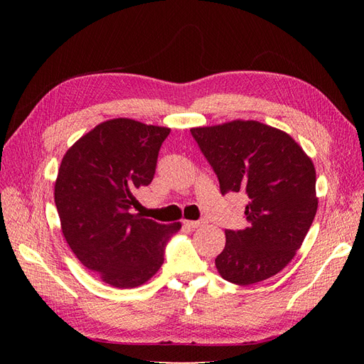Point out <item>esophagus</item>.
I'll use <instances>...</instances> for the list:
<instances>
[{
	"mask_svg": "<svg viewBox=\"0 0 364 364\" xmlns=\"http://www.w3.org/2000/svg\"><path fill=\"white\" fill-rule=\"evenodd\" d=\"M188 228H193V229H197L205 225V222H202V220H185L183 222Z\"/></svg>",
	"mask_w": 364,
	"mask_h": 364,
	"instance_id": "1",
	"label": "esophagus"
}]
</instances>
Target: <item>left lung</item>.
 I'll list each match as a JSON object with an SVG mask.
<instances>
[{"label":"left lung","instance_id":"left-lung-1","mask_svg":"<svg viewBox=\"0 0 364 364\" xmlns=\"http://www.w3.org/2000/svg\"><path fill=\"white\" fill-rule=\"evenodd\" d=\"M191 135L214 168L220 191H246L247 228L226 229L215 258L223 279L266 281L294 258L310 229L318 197L311 158L281 129L255 119L193 127Z\"/></svg>","mask_w":364,"mask_h":364}]
</instances>
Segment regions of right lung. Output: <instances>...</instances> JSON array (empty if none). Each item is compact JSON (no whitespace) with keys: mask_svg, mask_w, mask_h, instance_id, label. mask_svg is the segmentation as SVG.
I'll return each instance as SVG.
<instances>
[{"mask_svg":"<svg viewBox=\"0 0 364 364\" xmlns=\"http://www.w3.org/2000/svg\"><path fill=\"white\" fill-rule=\"evenodd\" d=\"M170 127L112 118L67 150L54 183L62 234L86 269L117 289H135L156 274L164 246L181 222L164 225L132 214L136 191L155 176Z\"/></svg>","mask_w":364,"mask_h":364,"instance_id":"1","label":"right lung"}]
</instances>
